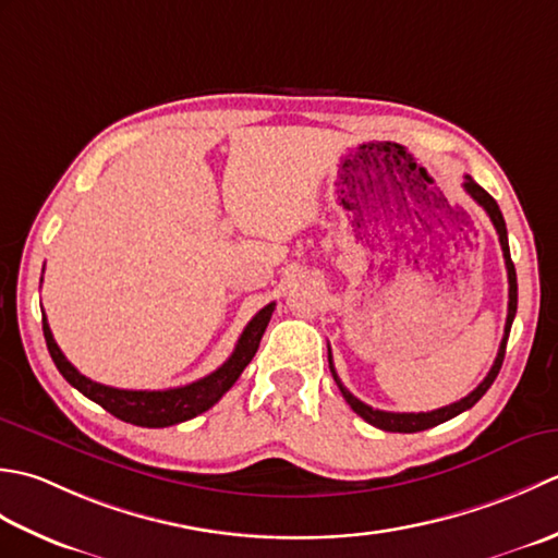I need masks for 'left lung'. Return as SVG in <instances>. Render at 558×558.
Here are the masks:
<instances>
[{"label": "left lung", "mask_w": 558, "mask_h": 558, "mask_svg": "<svg viewBox=\"0 0 558 558\" xmlns=\"http://www.w3.org/2000/svg\"><path fill=\"white\" fill-rule=\"evenodd\" d=\"M464 192L480 204V207L488 214V219H492L494 229L498 233V241H501V250H504V259H506V269H508V317H506V329H504V339H501V347H498V354H496V361L492 371L486 373V378L476 385V388L468 395L462 397L460 402H452L448 407H440V409H434V412H418V414H400V412H383V409H373L368 407L366 402L356 400L354 395H351L342 380H339V375L332 366V351L327 349V359H329V371H332V378L335 383L339 385V390H342L347 404L354 409V412L363 418V422H368L371 426L380 428V430H392V434H416V430H426V428H434L442 422H448V418L458 416L462 412H468V409H472L476 402L482 400L484 392L492 388L498 371H501L504 366V356H506V344H508V335H510V325H513V317H515V311H518V277H515V265L513 259H510V247H508V231H506V221H504V214L501 209H498L496 199L488 195V192L484 187H480L474 183V180L470 175H464Z\"/></svg>", "instance_id": "left-lung-1"}]
</instances>
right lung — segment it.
<instances>
[{"instance_id": "1", "label": "right lung", "mask_w": 558, "mask_h": 558, "mask_svg": "<svg viewBox=\"0 0 558 558\" xmlns=\"http://www.w3.org/2000/svg\"><path fill=\"white\" fill-rule=\"evenodd\" d=\"M271 313H275V303L265 305V308L247 323L241 339H238L233 354L223 363V366H219L209 375H204V378L195 383L180 385V388H168V390H120V388H110V385L94 383L66 361L62 349L54 342L45 313H43V335L57 371L64 375V380L70 383L72 388H76L84 397H88V400H94L96 404L104 407L112 416H118L120 422L144 426V428H166L207 412L209 407H214L226 392L233 388V383L241 378V373L245 371L247 363L253 361L255 351L259 347V339H263L265 329L269 325Z\"/></svg>"}]
</instances>
